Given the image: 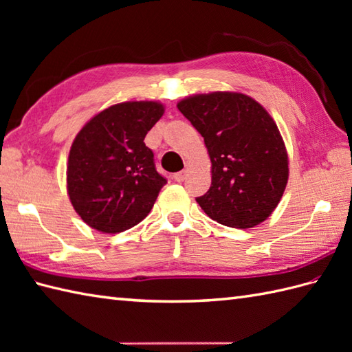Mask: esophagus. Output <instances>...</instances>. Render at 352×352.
<instances>
[{"label": "esophagus", "instance_id": "1", "mask_svg": "<svg viewBox=\"0 0 352 352\" xmlns=\"http://www.w3.org/2000/svg\"><path fill=\"white\" fill-rule=\"evenodd\" d=\"M186 177H188V170H180V172H177V174H174V177L172 178H174L177 183H182L186 180Z\"/></svg>", "mask_w": 352, "mask_h": 352}]
</instances>
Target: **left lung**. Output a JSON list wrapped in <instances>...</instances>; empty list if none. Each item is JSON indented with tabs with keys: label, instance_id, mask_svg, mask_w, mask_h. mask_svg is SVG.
Here are the masks:
<instances>
[{
	"label": "left lung",
	"instance_id": "obj_1",
	"mask_svg": "<svg viewBox=\"0 0 352 352\" xmlns=\"http://www.w3.org/2000/svg\"><path fill=\"white\" fill-rule=\"evenodd\" d=\"M178 110L204 138L212 186L197 203L208 218L231 228H252L278 206L289 160L278 126L243 94L213 92L178 102Z\"/></svg>",
	"mask_w": 352,
	"mask_h": 352
}]
</instances>
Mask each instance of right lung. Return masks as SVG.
<instances>
[{"instance_id":"obj_1","label":"right lung","mask_w":352,"mask_h":352,"mask_svg":"<svg viewBox=\"0 0 352 352\" xmlns=\"http://www.w3.org/2000/svg\"><path fill=\"white\" fill-rule=\"evenodd\" d=\"M163 111L154 101L115 104L77 134L66 182L71 203L89 227L121 233L151 212L168 182L157 172L144 139Z\"/></svg>"}]
</instances>
